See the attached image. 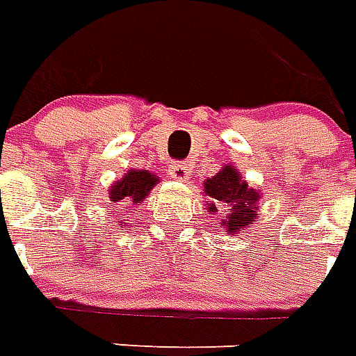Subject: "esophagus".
I'll return each mask as SVG.
<instances>
[{"label": "esophagus", "mask_w": 356, "mask_h": 356, "mask_svg": "<svg viewBox=\"0 0 356 356\" xmlns=\"http://www.w3.org/2000/svg\"><path fill=\"white\" fill-rule=\"evenodd\" d=\"M191 167L186 161H175L169 165V176L178 181H187L191 178Z\"/></svg>", "instance_id": "obj_1"}]
</instances>
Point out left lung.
<instances>
[{
	"label": "left lung",
	"mask_w": 356,
	"mask_h": 356,
	"mask_svg": "<svg viewBox=\"0 0 356 356\" xmlns=\"http://www.w3.org/2000/svg\"><path fill=\"white\" fill-rule=\"evenodd\" d=\"M204 186L206 195L213 198L209 211L217 213L218 207H224V218L220 224L226 226L232 235L255 222L259 215L257 202L261 196L257 191L250 189L248 184L238 176L237 169L226 165L217 176L206 180Z\"/></svg>",
	"instance_id": "8db88e82"
}]
</instances>
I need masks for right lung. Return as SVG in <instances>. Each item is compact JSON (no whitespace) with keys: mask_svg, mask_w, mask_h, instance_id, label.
<instances>
[{"mask_svg":"<svg viewBox=\"0 0 356 356\" xmlns=\"http://www.w3.org/2000/svg\"><path fill=\"white\" fill-rule=\"evenodd\" d=\"M158 184L156 175L149 170H129L119 181H115L110 189V200L119 206L129 207L132 204H141L150 189ZM123 226V224H121Z\"/></svg>","mask_w":356,"mask_h":356,"instance_id":"obj_1","label":"right lung"}]
</instances>
